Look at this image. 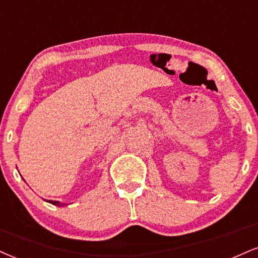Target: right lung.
Segmentation results:
<instances>
[{"mask_svg": "<svg viewBox=\"0 0 258 258\" xmlns=\"http://www.w3.org/2000/svg\"><path fill=\"white\" fill-rule=\"evenodd\" d=\"M46 202H49V203L54 204V206H56V207H62V206H66V204H63V203H60V202H57V201H46Z\"/></svg>", "mask_w": 258, "mask_h": 258, "instance_id": "add662e5", "label": "right lung"}]
</instances>
